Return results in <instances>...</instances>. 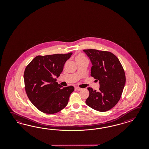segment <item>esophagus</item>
Wrapping results in <instances>:
<instances>
[{
  "label": "esophagus",
  "instance_id": "34e87169",
  "mask_svg": "<svg viewBox=\"0 0 149 149\" xmlns=\"http://www.w3.org/2000/svg\"><path fill=\"white\" fill-rule=\"evenodd\" d=\"M75 89H76V90H77V91H80L82 90V88H80V87H76V88H75Z\"/></svg>",
  "mask_w": 149,
  "mask_h": 149
}]
</instances>
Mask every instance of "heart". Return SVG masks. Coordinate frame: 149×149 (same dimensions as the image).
Here are the masks:
<instances>
[{"mask_svg": "<svg viewBox=\"0 0 149 149\" xmlns=\"http://www.w3.org/2000/svg\"><path fill=\"white\" fill-rule=\"evenodd\" d=\"M75 60H76L77 62V61H85V60L88 61L87 58L86 57V56H84V54H78L77 55L76 57H75Z\"/></svg>", "mask_w": 149, "mask_h": 149, "instance_id": "heart-1", "label": "heart"}]
</instances>
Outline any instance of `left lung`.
<instances>
[{"label": "left lung", "instance_id": "8db88e82", "mask_svg": "<svg viewBox=\"0 0 149 149\" xmlns=\"http://www.w3.org/2000/svg\"><path fill=\"white\" fill-rule=\"evenodd\" d=\"M92 64L91 76L99 81L98 91L87 88L86 103L97 111L104 112L115 107L121 98L126 83L122 64L113 53L95 49L84 50Z\"/></svg>", "mask_w": 149, "mask_h": 149}]
</instances>
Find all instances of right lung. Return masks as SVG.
<instances>
[{
    "label": "right lung",
    "mask_w": 149,
    "mask_h": 149,
    "mask_svg": "<svg viewBox=\"0 0 149 149\" xmlns=\"http://www.w3.org/2000/svg\"><path fill=\"white\" fill-rule=\"evenodd\" d=\"M72 54L70 52L38 56L25 69L23 77L26 92L32 104L41 112L53 114L67 105L74 87H63L54 77L62 72L64 64Z\"/></svg>",
    "instance_id": "right-lung-1"
}]
</instances>
